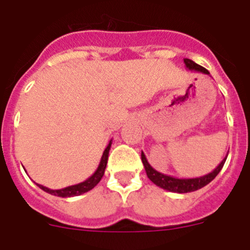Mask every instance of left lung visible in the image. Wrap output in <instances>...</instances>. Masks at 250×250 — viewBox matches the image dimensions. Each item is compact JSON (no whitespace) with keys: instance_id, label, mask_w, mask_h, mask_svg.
<instances>
[{"instance_id":"obj_1","label":"left lung","mask_w":250,"mask_h":250,"mask_svg":"<svg viewBox=\"0 0 250 250\" xmlns=\"http://www.w3.org/2000/svg\"><path fill=\"white\" fill-rule=\"evenodd\" d=\"M183 61L187 69H189V71L200 72V73H204V74H208V76H210L208 69H205L204 67L197 64L195 62H193L192 60H189V58H184ZM226 159L227 156L220 162V165L214 169V171L205 174V176L195 177V178H177V177L167 176V174H164L161 173V172L156 171L155 168H152L151 165L147 162L144 152L142 151V161H143V165H144V168H145V172H146L147 178H149L152 183L156 184L157 187L162 188V189H166L168 190V192H173V193H190V192H194V190L200 189V188L205 187L207 184H209L210 182H211L212 179L219 174V172L221 171Z\"/></svg>"}]
</instances>
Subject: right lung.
<instances>
[{
  "mask_svg": "<svg viewBox=\"0 0 250 250\" xmlns=\"http://www.w3.org/2000/svg\"><path fill=\"white\" fill-rule=\"evenodd\" d=\"M111 144H112V139L110 140L107 147H106L105 151H104L103 156H101V160H100V164H99L96 171L94 172V173L91 174L88 179H85L84 182H82V183L66 187V188H62V189H50V188H47V187H43V186H41V184H38V183L36 184H38L39 188H41L43 192L48 193V194L56 195V197H61V198L77 197V195H81V194H84V193L89 192V190L93 189L94 187H95L96 184L101 181L104 173H105V168H106V165H107L108 151H110V149H111Z\"/></svg>",
  "mask_w": 250,
  "mask_h": 250,
  "instance_id": "add662e5",
  "label": "right lung"
}]
</instances>
